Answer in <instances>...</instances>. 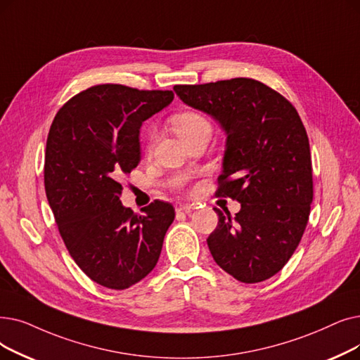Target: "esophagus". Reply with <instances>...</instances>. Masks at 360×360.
<instances>
[{
  "mask_svg": "<svg viewBox=\"0 0 360 360\" xmlns=\"http://www.w3.org/2000/svg\"><path fill=\"white\" fill-rule=\"evenodd\" d=\"M191 209H193V206H191V205H188V202H176V205H175V210H176V213H182V212L188 213Z\"/></svg>",
  "mask_w": 360,
  "mask_h": 360,
  "instance_id": "obj_1",
  "label": "esophagus"
}]
</instances>
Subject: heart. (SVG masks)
<instances>
[{"label": "heart", "mask_w": 360, "mask_h": 360, "mask_svg": "<svg viewBox=\"0 0 360 360\" xmlns=\"http://www.w3.org/2000/svg\"><path fill=\"white\" fill-rule=\"evenodd\" d=\"M170 127L176 132V135L184 139L190 135H194L197 132L201 131H212V124L209 122V119L195 110H185L181 112L178 115H175L174 117L170 119ZM155 141V132L150 131L148 134V150L153 148Z\"/></svg>", "instance_id": "b5f03b06"}]
</instances>
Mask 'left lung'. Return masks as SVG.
Returning a JSON list of instances; mask_svg holds the SVG:
<instances>
[{
    "label": "left lung",
    "instance_id": "left-lung-1",
    "mask_svg": "<svg viewBox=\"0 0 360 360\" xmlns=\"http://www.w3.org/2000/svg\"><path fill=\"white\" fill-rule=\"evenodd\" d=\"M174 89L228 134L214 194L238 200L241 210L231 217L214 207L219 222L207 238L214 262L245 284L274 276L299 245L314 200L309 138L299 113L250 77Z\"/></svg>",
    "mask_w": 360,
    "mask_h": 360
}]
</instances>
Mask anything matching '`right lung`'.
I'll list each match as a JSON object with an SVG mask.
<instances>
[{"mask_svg": "<svg viewBox=\"0 0 360 360\" xmlns=\"http://www.w3.org/2000/svg\"><path fill=\"white\" fill-rule=\"evenodd\" d=\"M174 92L94 85L57 112L46 138L44 184L69 255L94 283L124 290L155 266L175 209L154 200L123 207L122 179L139 162V128Z\"/></svg>", "mask_w": 360, "mask_h": 360, "instance_id": "add662e5", "label": "right lung"}]
</instances>
